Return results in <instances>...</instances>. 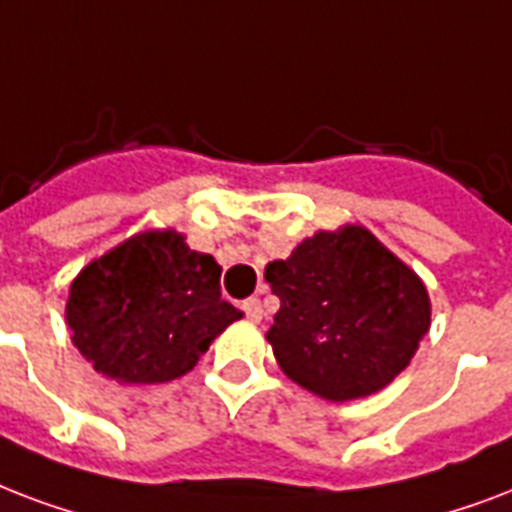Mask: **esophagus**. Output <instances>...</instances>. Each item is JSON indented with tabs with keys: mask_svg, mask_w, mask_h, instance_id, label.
Segmentation results:
<instances>
[{
	"mask_svg": "<svg viewBox=\"0 0 512 512\" xmlns=\"http://www.w3.org/2000/svg\"><path fill=\"white\" fill-rule=\"evenodd\" d=\"M243 310H245V318L251 320V323H259L261 315H264V310H261V301L256 299V296L243 301Z\"/></svg>",
	"mask_w": 512,
	"mask_h": 512,
	"instance_id": "1",
	"label": "esophagus"
}]
</instances>
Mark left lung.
<instances>
[{
	"mask_svg": "<svg viewBox=\"0 0 512 512\" xmlns=\"http://www.w3.org/2000/svg\"><path fill=\"white\" fill-rule=\"evenodd\" d=\"M264 277L280 299L267 331L277 366L334 403L387 387L430 328L425 283L366 227L307 237Z\"/></svg>",
	"mask_w": 512,
	"mask_h": 512,
	"instance_id": "left-lung-1",
	"label": "left lung"
}]
</instances>
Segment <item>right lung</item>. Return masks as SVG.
Masks as SVG:
<instances>
[{
  "mask_svg": "<svg viewBox=\"0 0 512 512\" xmlns=\"http://www.w3.org/2000/svg\"><path fill=\"white\" fill-rule=\"evenodd\" d=\"M221 267L176 229H149L90 261L71 283V342L122 384L184 376L243 312L221 299Z\"/></svg>",
  "mask_w": 512,
  "mask_h": 512,
  "instance_id": "1",
  "label": "right lung"
}]
</instances>
